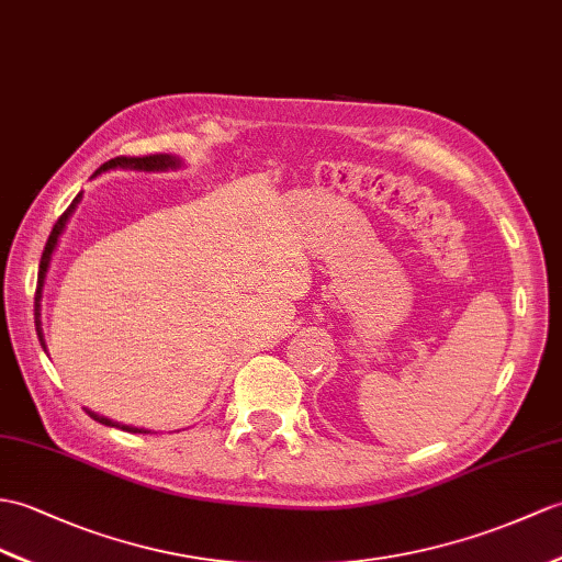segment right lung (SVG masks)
Instances as JSON below:
<instances>
[{
	"mask_svg": "<svg viewBox=\"0 0 562 562\" xmlns=\"http://www.w3.org/2000/svg\"><path fill=\"white\" fill-rule=\"evenodd\" d=\"M181 162L177 155H169V153H162V155H146V158H114V160H110V162H104L98 172L93 175V177H98V175H102V172H108V169H136V172H167V169H179ZM81 199H83V191L76 195V199L71 201V205L67 207V211H64V215L55 222V227H52V232H49V239H47V244H45V251H43V258H41V270H37V292H35V330H37V337H41V345H43V349L47 351V345H45V335H43V321H41V316H43V290H45V280H47V270H49V263H52V256H55V251H57V244H59V237L64 234V229H67V222H69V217L74 215V211H76V205L81 203ZM88 414H90V419H95V422H100V424H104V426H114V428H122V430H128V434H150L148 428H138V426H126V424H120V422H112V419H108V416H100V414H95L93 409H86Z\"/></svg>",
	"mask_w": 562,
	"mask_h": 562,
	"instance_id": "1",
	"label": "right lung"
}]
</instances>
